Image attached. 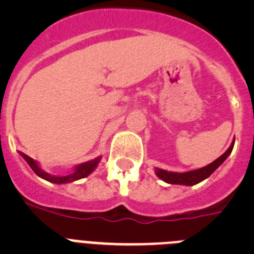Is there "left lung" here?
<instances>
[{
	"label": "left lung",
	"mask_w": 254,
	"mask_h": 254,
	"mask_svg": "<svg viewBox=\"0 0 254 254\" xmlns=\"http://www.w3.org/2000/svg\"><path fill=\"white\" fill-rule=\"evenodd\" d=\"M235 140V138H234ZM234 147V141L232 142V145L229 146V149L224 152L220 158H217L216 160L212 161L211 164L206 165L203 168H199V169L190 170V172L185 173H177V172H168V170L159 169V168H155V174L161 179V181L167 182L169 185H183V186H194L199 182L205 181L206 178L212 174L217 168L226 160L229 155L232 154V150Z\"/></svg>",
	"instance_id": "left-lung-1"
}]
</instances>
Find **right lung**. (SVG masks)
<instances>
[{
    "label": "right lung",
    "mask_w": 254,
    "mask_h": 254,
    "mask_svg": "<svg viewBox=\"0 0 254 254\" xmlns=\"http://www.w3.org/2000/svg\"><path fill=\"white\" fill-rule=\"evenodd\" d=\"M19 154L21 155L24 160L29 164V167L33 169V172L37 174L38 177L40 178L46 179V181L51 182V183H56V185H64V183H71V182H75L78 181V179H82L85 177L90 176L91 173L95 170V168L98 167V164L100 163L102 160V156H98V158L93 159V160H89L86 163H82V164H78L73 168V172L68 176H52L49 173H47L46 170H43L42 168L39 167V164H38L37 160L34 159H31L30 156L25 155L24 152H20Z\"/></svg>",
    "instance_id": "1"
}]
</instances>
